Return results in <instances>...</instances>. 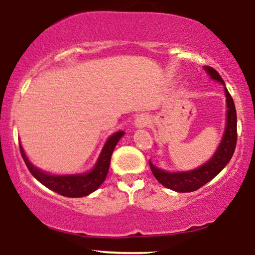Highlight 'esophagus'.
Instances as JSON below:
<instances>
[{"mask_svg":"<svg viewBox=\"0 0 255 255\" xmlns=\"http://www.w3.org/2000/svg\"><path fill=\"white\" fill-rule=\"evenodd\" d=\"M134 124H136L138 128L145 127V125L148 124V118H145L144 116H140V117H138V118L136 119V123H134Z\"/></svg>","mask_w":255,"mask_h":255,"instance_id":"34e87169","label":"esophagus"}]
</instances>
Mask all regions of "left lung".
Returning a JSON list of instances; mask_svg holds the SVG:
<instances>
[{
	"label": "left lung",
	"instance_id": "left-lung-1",
	"mask_svg": "<svg viewBox=\"0 0 255 255\" xmlns=\"http://www.w3.org/2000/svg\"><path fill=\"white\" fill-rule=\"evenodd\" d=\"M204 69L214 80L220 81L223 83L222 77L220 74L211 67H204ZM226 91L227 97V106H228V111H227V127L226 131H224L222 142H221L220 146H218L216 154L212 156V158L209 162L203 164L199 168L190 170V172H181V173H169L164 172L162 169H158L155 167L150 161H149V166L156 178L157 181H160L163 186L170 190L176 191V192H192L204 186L206 182L216 176L218 173L222 170L224 167L228 164L230 158L233 157V154L235 151L236 140H238V128H236V110L235 104L233 100L232 95L229 94L228 89L224 88Z\"/></svg>",
	"mask_w": 255,
	"mask_h": 255
}]
</instances>
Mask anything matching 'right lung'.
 <instances>
[{
    "label": "right lung",
    "mask_w": 255,
    "mask_h": 255,
    "mask_svg": "<svg viewBox=\"0 0 255 255\" xmlns=\"http://www.w3.org/2000/svg\"><path fill=\"white\" fill-rule=\"evenodd\" d=\"M124 134L123 131L113 133L112 136L107 139L106 144H105L103 151H101L100 156L97 164L94 166L91 172L86 173V174L79 175H50L47 173L41 172L37 167H34L29 162L28 158L26 157L25 151H23L22 146L20 145V152L25 161L27 168H28L31 174L40 181L44 186H46L50 190L55 191L56 193L61 194L64 197H71V198H77V197H85L87 194L94 192L100 187L106 179L107 173H109L111 156L115 150L117 143L121 139V137Z\"/></svg>",
    "instance_id": "1"
}]
</instances>
